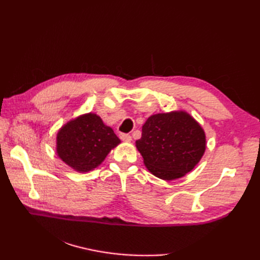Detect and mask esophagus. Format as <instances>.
<instances>
[{
    "label": "esophagus",
    "mask_w": 260,
    "mask_h": 260,
    "mask_svg": "<svg viewBox=\"0 0 260 260\" xmlns=\"http://www.w3.org/2000/svg\"><path fill=\"white\" fill-rule=\"evenodd\" d=\"M119 137H120V140L124 141V142H131V141H132V136H131L129 134L121 133V134L119 135Z\"/></svg>",
    "instance_id": "obj_1"
}]
</instances>
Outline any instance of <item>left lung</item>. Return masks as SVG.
I'll list each match as a JSON object with an SVG mask.
<instances>
[{"instance_id":"1","label":"left lung","mask_w":260,"mask_h":260,"mask_svg":"<svg viewBox=\"0 0 260 260\" xmlns=\"http://www.w3.org/2000/svg\"><path fill=\"white\" fill-rule=\"evenodd\" d=\"M136 147L152 174L171 181L194 169L206 151V134L185 112L156 114L143 125Z\"/></svg>"}]
</instances>
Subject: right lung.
I'll return each mask as SVG.
<instances>
[{
  "instance_id": "right-lung-1",
  "label": "right lung",
  "mask_w": 260,
  "mask_h": 260,
  "mask_svg": "<svg viewBox=\"0 0 260 260\" xmlns=\"http://www.w3.org/2000/svg\"><path fill=\"white\" fill-rule=\"evenodd\" d=\"M120 143L114 131L96 114L70 120L57 134V153L78 172H88L101 164L112 148Z\"/></svg>"
}]
</instances>
